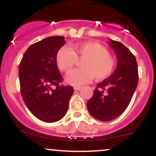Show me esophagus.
I'll return each instance as SVG.
<instances>
[{
  "label": "esophagus",
  "instance_id": "obj_1",
  "mask_svg": "<svg viewBox=\"0 0 156 156\" xmlns=\"http://www.w3.org/2000/svg\"><path fill=\"white\" fill-rule=\"evenodd\" d=\"M80 89H81V87H74V89H75V90H76V91L80 90Z\"/></svg>",
  "mask_w": 156,
  "mask_h": 156
}]
</instances>
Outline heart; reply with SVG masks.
<instances>
[{
  "instance_id": "b5f03b06",
  "label": "heart",
  "mask_w": 156,
  "mask_h": 156,
  "mask_svg": "<svg viewBox=\"0 0 156 156\" xmlns=\"http://www.w3.org/2000/svg\"><path fill=\"white\" fill-rule=\"evenodd\" d=\"M77 58L83 59L81 68L75 69L67 76L68 83L80 86L96 80H103L112 74L114 68V58L108 53L106 48L96 42H87L72 45L70 48L64 46L56 55L58 69L64 73L70 71Z\"/></svg>"
}]
</instances>
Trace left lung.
I'll use <instances>...</instances> for the list:
<instances>
[{"label":"left lung","instance_id":"1","mask_svg":"<svg viewBox=\"0 0 156 156\" xmlns=\"http://www.w3.org/2000/svg\"><path fill=\"white\" fill-rule=\"evenodd\" d=\"M109 45L117 55L115 71L98 84L87 108L98 120L111 121L120 116L129 105L139 81L136 57L121 42L110 39Z\"/></svg>","mask_w":156,"mask_h":156}]
</instances>
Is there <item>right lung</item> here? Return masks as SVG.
<instances>
[{"label": "right lung", "mask_w": 156, "mask_h": 156, "mask_svg": "<svg viewBox=\"0 0 156 156\" xmlns=\"http://www.w3.org/2000/svg\"><path fill=\"white\" fill-rule=\"evenodd\" d=\"M66 43L64 37H50L31 44L19 65L20 93L23 101L37 119L45 122L60 120L67 113L71 86L62 84L56 64L58 50Z\"/></svg>", "instance_id": "1"}]
</instances>
